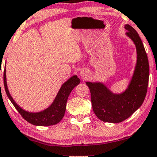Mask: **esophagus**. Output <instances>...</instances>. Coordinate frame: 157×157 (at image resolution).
Listing matches in <instances>:
<instances>
[{
	"instance_id": "obj_1",
	"label": "esophagus",
	"mask_w": 157,
	"mask_h": 157,
	"mask_svg": "<svg viewBox=\"0 0 157 157\" xmlns=\"http://www.w3.org/2000/svg\"><path fill=\"white\" fill-rule=\"evenodd\" d=\"M80 75L82 77H87V76H88V71L85 69H82L81 71H80Z\"/></svg>"
}]
</instances>
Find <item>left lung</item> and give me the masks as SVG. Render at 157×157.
I'll use <instances>...</instances> for the list:
<instances>
[{
    "label": "left lung",
    "mask_w": 157,
    "mask_h": 157,
    "mask_svg": "<svg viewBox=\"0 0 157 157\" xmlns=\"http://www.w3.org/2000/svg\"><path fill=\"white\" fill-rule=\"evenodd\" d=\"M126 36L136 49V63L127 88L121 93H114L102 82H86L91 92L94 114L100 120L119 123L128 118L142 106L147 94L149 80V63L143 43L135 29L126 25Z\"/></svg>",
    "instance_id": "1"
}]
</instances>
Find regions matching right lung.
<instances>
[{"instance_id":"right-lung-1","label":"right lung","mask_w":157,"mask_h":157,"mask_svg":"<svg viewBox=\"0 0 157 157\" xmlns=\"http://www.w3.org/2000/svg\"><path fill=\"white\" fill-rule=\"evenodd\" d=\"M80 82V80L77 75L71 77L66 80L60 87L59 92L55 97L52 104L44 110L39 112H29L22 109L20 106L16 104L13 97L10 94L7 87L6 75V65H5L4 72H3V84H4L5 91L7 94L9 99L18 110V113L25 119L29 123L36 126H51L58 124L63 119L66 109V103L70 93L73 90L76 86Z\"/></svg>"}]
</instances>
